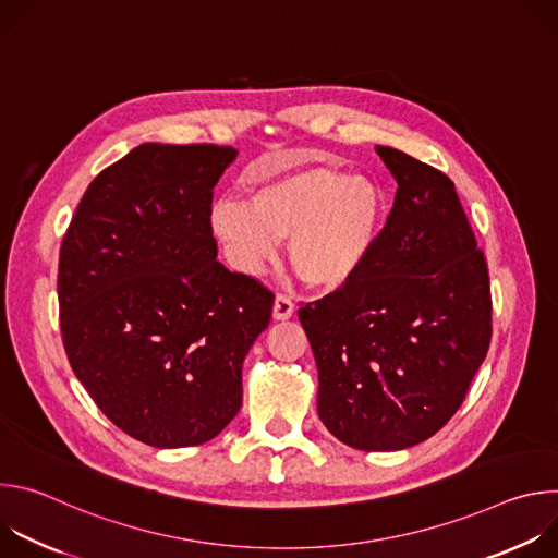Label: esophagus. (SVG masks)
<instances>
[{
	"instance_id": "34e87169",
	"label": "esophagus",
	"mask_w": 558,
	"mask_h": 558,
	"mask_svg": "<svg viewBox=\"0 0 558 558\" xmlns=\"http://www.w3.org/2000/svg\"><path fill=\"white\" fill-rule=\"evenodd\" d=\"M293 311H295L293 300L284 293H278L276 302H274V317H276V320H287V317L293 315Z\"/></svg>"
}]
</instances>
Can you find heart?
I'll list each match as a JSON object with an SVG mask.
<instances>
[{
	"label": "heart",
	"instance_id": "heart-1",
	"mask_svg": "<svg viewBox=\"0 0 558 558\" xmlns=\"http://www.w3.org/2000/svg\"><path fill=\"white\" fill-rule=\"evenodd\" d=\"M384 192L366 177L313 166L267 177L250 203L222 196L211 207V229L231 263L263 271L289 241V260L302 282L333 291L368 260L381 227Z\"/></svg>",
	"mask_w": 558,
	"mask_h": 558
}]
</instances>
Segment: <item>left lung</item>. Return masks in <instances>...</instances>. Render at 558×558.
<instances>
[{
	"label": "left lung",
	"instance_id": "1",
	"mask_svg": "<svg viewBox=\"0 0 558 558\" xmlns=\"http://www.w3.org/2000/svg\"><path fill=\"white\" fill-rule=\"evenodd\" d=\"M397 181L392 209L360 274L298 317L317 364V413L342 444L402 450L463 404L493 338L484 252L437 168L377 147Z\"/></svg>",
	"mask_w": 558,
	"mask_h": 558
}]
</instances>
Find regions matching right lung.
I'll list each match as a JSON object with an SVG mask.
<instances>
[{
    "label": "right lung",
    "instance_id": "1",
    "mask_svg": "<svg viewBox=\"0 0 558 558\" xmlns=\"http://www.w3.org/2000/svg\"><path fill=\"white\" fill-rule=\"evenodd\" d=\"M235 149L145 143L106 168L59 252L68 362L101 413L154 448L214 439L243 404V360L274 291L216 260L214 187Z\"/></svg>",
    "mask_w": 558,
    "mask_h": 558
}]
</instances>
